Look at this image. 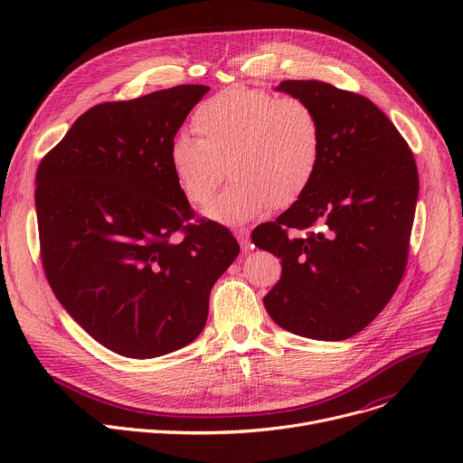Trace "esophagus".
I'll return each instance as SVG.
<instances>
[{
    "label": "esophagus",
    "mask_w": 463,
    "mask_h": 463,
    "mask_svg": "<svg viewBox=\"0 0 463 463\" xmlns=\"http://www.w3.org/2000/svg\"><path fill=\"white\" fill-rule=\"evenodd\" d=\"M236 240L240 241V245H241V249H249L250 247V231L249 229H245V227H240V229H236Z\"/></svg>",
    "instance_id": "obj_1"
}]
</instances>
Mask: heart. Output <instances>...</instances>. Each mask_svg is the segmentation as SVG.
I'll return each mask as SVG.
<instances>
[{"instance_id": "heart-1", "label": "heart", "mask_w": 463, "mask_h": 463, "mask_svg": "<svg viewBox=\"0 0 463 463\" xmlns=\"http://www.w3.org/2000/svg\"><path fill=\"white\" fill-rule=\"evenodd\" d=\"M197 139L179 136L168 152L170 170L192 205H207L225 175L234 177L205 216L241 225L297 202L322 159V124L297 97L231 86L195 108Z\"/></svg>"}]
</instances>
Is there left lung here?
I'll return each mask as SVG.
<instances>
[{
  "mask_svg": "<svg viewBox=\"0 0 463 463\" xmlns=\"http://www.w3.org/2000/svg\"><path fill=\"white\" fill-rule=\"evenodd\" d=\"M277 91L313 106L322 159L298 200L252 231L256 247L282 260L263 297L288 332L343 341L364 329L398 289L420 192L409 145L366 97L318 80H284ZM309 228L306 237L298 230Z\"/></svg>",
  "mask_w": 463,
  "mask_h": 463,
  "instance_id": "left-lung-1",
  "label": "left lung"
}]
</instances>
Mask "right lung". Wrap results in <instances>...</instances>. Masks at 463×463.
I'll use <instances>...</instances> for the list:
<instances>
[{
    "instance_id": "1",
    "label": "right lung",
    "mask_w": 463,
    "mask_h": 463,
    "mask_svg": "<svg viewBox=\"0 0 463 463\" xmlns=\"http://www.w3.org/2000/svg\"><path fill=\"white\" fill-rule=\"evenodd\" d=\"M209 90L175 86L99 104L36 172L49 286L84 332L122 357L190 345L205 327L213 286L240 252L223 225H186L194 213L168 163L175 134Z\"/></svg>"
}]
</instances>
